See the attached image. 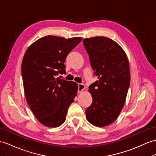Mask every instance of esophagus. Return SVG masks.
<instances>
[{
	"instance_id": "esophagus-1",
	"label": "esophagus",
	"mask_w": 156,
	"mask_h": 156,
	"mask_svg": "<svg viewBox=\"0 0 156 156\" xmlns=\"http://www.w3.org/2000/svg\"><path fill=\"white\" fill-rule=\"evenodd\" d=\"M85 87L83 84H78V93H81L85 90Z\"/></svg>"
}]
</instances>
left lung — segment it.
<instances>
[{
  "mask_svg": "<svg viewBox=\"0 0 156 156\" xmlns=\"http://www.w3.org/2000/svg\"><path fill=\"white\" fill-rule=\"evenodd\" d=\"M98 80L89 86L92 104L86 109L87 120L104 127L115 122L124 107L130 82V67L124 49L103 36L83 40Z\"/></svg>",
  "mask_w": 156,
  "mask_h": 156,
  "instance_id": "8db88e82",
  "label": "left lung"
}]
</instances>
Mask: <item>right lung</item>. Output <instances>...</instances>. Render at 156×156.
Wrapping results in <instances>:
<instances>
[{"label": "right lung", "mask_w": 156, "mask_h": 156, "mask_svg": "<svg viewBox=\"0 0 156 156\" xmlns=\"http://www.w3.org/2000/svg\"><path fill=\"white\" fill-rule=\"evenodd\" d=\"M81 40L79 37L44 36L30 45L24 55L21 70L26 101L45 126L58 127L65 122L77 95V83L56 76L66 73V57Z\"/></svg>", "instance_id": "add662e5"}]
</instances>
